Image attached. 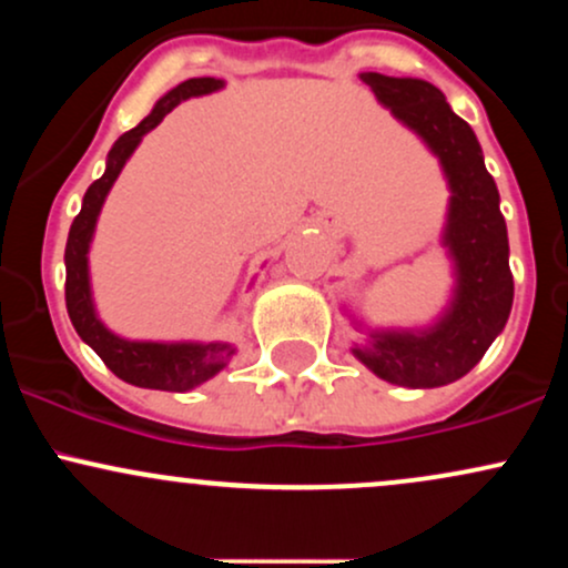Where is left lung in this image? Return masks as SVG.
Instances as JSON below:
<instances>
[{
	"label": "left lung",
	"mask_w": 568,
	"mask_h": 568,
	"mask_svg": "<svg viewBox=\"0 0 568 568\" xmlns=\"http://www.w3.org/2000/svg\"><path fill=\"white\" fill-rule=\"evenodd\" d=\"M361 80L440 160L452 189L443 245L454 262L456 288L435 325L425 331H368V342L355 344L352 352L389 384L443 387L478 366L510 317V245L499 192L473 128L452 112L435 84L376 71H363Z\"/></svg>",
	"instance_id": "8db88e82"
}]
</instances>
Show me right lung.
Instances as JSON below:
<instances>
[{"mask_svg": "<svg viewBox=\"0 0 568 568\" xmlns=\"http://www.w3.org/2000/svg\"><path fill=\"white\" fill-rule=\"evenodd\" d=\"M224 88V80L216 77H194V80L181 82L171 93L162 95L154 103L152 114L128 133H122L114 141L112 152L106 158V171L98 181L88 186L82 200V211L77 213L74 224L69 230L67 240V310L71 325L84 344L95 349V355L106 363L112 374L120 376L122 382L135 384L146 389H168V393H186L197 384L213 379L226 363L232 361L234 347L226 342H130L120 338L106 328L95 315L93 293H90V272H88V251L93 240L98 213H101L103 200L109 189L122 173L130 154L135 152L143 135L154 130L162 122V116L173 112L181 101L194 95L216 93Z\"/></svg>", "mask_w": 568, "mask_h": 568, "instance_id": "add662e5", "label": "right lung"}]
</instances>
